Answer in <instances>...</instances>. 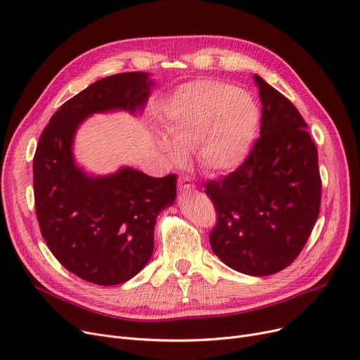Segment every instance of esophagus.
<instances>
[{"mask_svg":"<svg viewBox=\"0 0 360 360\" xmlns=\"http://www.w3.org/2000/svg\"><path fill=\"white\" fill-rule=\"evenodd\" d=\"M178 190L182 191H191L194 190V184L191 182V179L188 176H179L178 179Z\"/></svg>","mask_w":360,"mask_h":360,"instance_id":"esophagus-1","label":"esophagus"}]
</instances>
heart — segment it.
Masks as SVG:
<instances>
[{
    "instance_id": "1",
    "label": "heart",
    "mask_w": 360,
    "mask_h": 360,
    "mask_svg": "<svg viewBox=\"0 0 360 360\" xmlns=\"http://www.w3.org/2000/svg\"><path fill=\"white\" fill-rule=\"evenodd\" d=\"M261 113L247 91L217 80L182 86L170 102L165 125L167 139L159 147L172 163H182L185 151L195 155L207 172L229 174L248 159L259 128Z\"/></svg>"
}]
</instances>
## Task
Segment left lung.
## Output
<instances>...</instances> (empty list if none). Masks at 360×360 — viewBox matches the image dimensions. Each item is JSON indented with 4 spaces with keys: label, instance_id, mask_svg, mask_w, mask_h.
<instances>
[{
    "label": "left lung",
    "instance_id": "8db88e82",
    "mask_svg": "<svg viewBox=\"0 0 360 360\" xmlns=\"http://www.w3.org/2000/svg\"><path fill=\"white\" fill-rule=\"evenodd\" d=\"M261 132L248 159L221 181L205 184L217 212L213 252L248 276H270L295 261L319 214L318 151L295 105L254 75Z\"/></svg>",
    "mask_w": 360,
    "mask_h": 360
}]
</instances>
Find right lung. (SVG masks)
<instances>
[{
	"label": "right lung",
	"mask_w": 360,
	"mask_h": 360,
	"mask_svg": "<svg viewBox=\"0 0 360 360\" xmlns=\"http://www.w3.org/2000/svg\"><path fill=\"white\" fill-rule=\"evenodd\" d=\"M153 83L140 71L94 82L53 113L36 147L41 233L68 271L94 285H121L144 269L155 250L156 217L175 202L176 176L153 178L129 166L89 175L72 155L75 132L93 113L141 112Z\"/></svg>",
	"instance_id": "add662e5"
}]
</instances>
